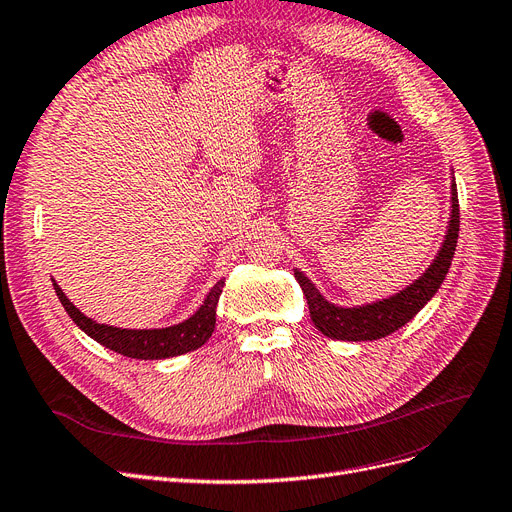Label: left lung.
<instances>
[{
	"mask_svg": "<svg viewBox=\"0 0 512 512\" xmlns=\"http://www.w3.org/2000/svg\"><path fill=\"white\" fill-rule=\"evenodd\" d=\"M460 232V204H458V187L456 179L451 183V219L447 227V236L441 251L434 259L432 266L413 282L405 291L392 295L390 299L377 301V304L361 306V308H337L316 291L312 282L295 270V278L301 291L306 295L310 318L318 331L331 339H344V342H369V339H380L396 329L407 325L409 320L418 314L432 295L439 291L441 282L447 276L451 266L453 253H456Z\"/></svg>",
	"mask_w": 512,
	"mask_h": 512,
	"instance_id": "8db88e82",
	"label": "left lung"
}]
</instances>
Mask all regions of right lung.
I'll return each instance as SVG.
<instances>
[{
  "instance_id": "add662e5",
  "label": "right lung",
  "mask_w": 512,
  "mask_h": 512,
  "mask_svg": "<svg viewBox=\"0 0 512 512\" xmlns=\"http://www.w3.org/2000/svg\"><path fill=\"white\" fill-rule=\"evenodd\" d=\"M56 295H59L61 304L65 312L71 316V320L78 325L86 335H90L94 342H99L101 346L118 352L128 358H141V361H158V358H170V356H179L185 352H192L200 346L215 331V308L219 295L223 291L225 280L221 278L217 285L211 289V293L206 295L204 304L200 310L187 318L185 323H179L175 327H166V329H118V327H107L99 325L84 316L78 308H75L67 295L61 291V287L52 282Z\"/></svg>"
}]
</instances>
